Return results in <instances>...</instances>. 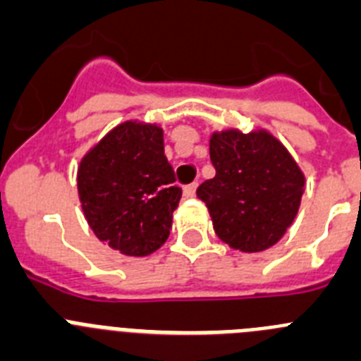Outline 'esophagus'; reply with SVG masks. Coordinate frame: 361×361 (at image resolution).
I'll return each mask as SVG.
<instances>
[{
	"mask_svg": "<svg viewBox=\"0 0 361 361\" xmlns=\"http://www.w3.org/2000/svg\"><path fill=\"white\" fill-rule=\"evenodd\" d=\"M196 188H197V183H188L183 187V196L185 197H192L194 194H196Z\"/></svg>",
	"mask_w": 361,
	"mask_h": 361,
	"instance_id": "obj_1",
	"label": "esophagus"
}]
</instances>
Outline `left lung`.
I'll use <instances>...</instances> for the list:
<instances>
[{"label":"left lung","instance_id":"8db88e82","mask_svg":"<svg viewBox=\"0 0 361 361\" xmlns=\"http://www.w3.org/2000/svg\"><path fill=\"white\" fill-rule=\"evenodd\" d=\"M216 176L197 187L217 237L241 252L274 246L293 223L304 174L284 145L266 131L214 133Z\"/></svg>","mask_w":361,"mask_h":361}]
</instances>
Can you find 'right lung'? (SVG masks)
<instances>
[{
    "instance_id": "add662e5",
    "label": "right lung",
    "mask_w": 361,
    "mask_h": 361,
    "mask_svg": "<svg viewBox=\"0 0 361 361\" xmlns=\"http://www.w3.org/2000/svg\"><path fill=\"white\" fill-rule=\"evenodd\" d=\"M158 126L124 122L82 158L77 188L100 241L144 257L167 241L181 197Z\"/></svg>"
}]
</instances>
